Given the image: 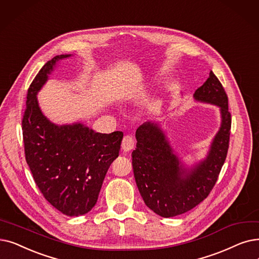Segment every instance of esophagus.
Wrapping results in <instances>:
<instances>
[{"label": "esophagus", "mask_w": 259, "mask_h": 259, "mask_svg": "<svg viewBox=\"0 0 259 259\" xmlns=\"http://www.w3.org/2000/svg\"><path fill=\"white\" fill-rule=\"evenodd\" d=\"M133 147H134V139L132 137H130V136L123 137L122 142H121V148H122V150L128 152V151L132 150Z\"/></svg>", "instance_id": "34e87169"}]
</instances>
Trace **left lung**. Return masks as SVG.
Here are the masks:
<instances>
[{
  "mask_svg": "<svg viewBox=\"0 0 259 259\" xmlns=\"http://www.w3.org/2000/svg\"><path fill=\"white\" fill-rule=\"evenodd\" d=\"M194 98L219 107L221 114L219 131L206 157L194 167H184L159 123L145 122L136 133L134 178L145 204L164 218L181 215L201 203L215 186L227 159L232 118L228 95L211 71L207 80L196 90Z\"/></svg>",
  "mask_w": 259,
  "mask_h": 259,
  "instance_id": "1",
  "label": "left lung"
}]
</instances>
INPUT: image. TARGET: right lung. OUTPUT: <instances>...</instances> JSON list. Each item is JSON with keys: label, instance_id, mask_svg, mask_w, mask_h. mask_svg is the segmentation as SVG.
Wrapping results in <instances>:
<instances>
[{"label": "right lung", "instance_id": "add662e5", "mask_svg": "<svg viewBox=\"0 0 259 259\" xmlns=\"http://www.w3.org/2000/svg\"><path fill=\"white\" fill-rule=\"evenodd\" d=\"M70 56H55L30 83L22 130L25 159L40 192L55 208L72 217L95 206L123 133L95 132L81 122L59 126L42 113L37 94L56 63Z\"/></svg>", "mask_w": 259, "mask_h": 259}]
</instances>
